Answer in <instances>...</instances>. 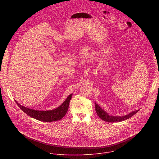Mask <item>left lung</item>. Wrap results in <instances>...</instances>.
<instances>
[{"mask_svg":"<svg viewBox=\"0 0 159 159\" xmlns=\"http://www.w3.org/2000/svg\"><path fill=\"white\" fill-rule=\"evenodd\" d=\"M95 108H96V111L97 112L98 115L101 120H102L104 121L110 122V123L120 122V121H123L126 120L127 119H129V118L133 116L134 114H136V113H137L139 111V109H138L137 111H134L129 113V114H128L127 115H125V116H112V115H108L105 111H104L96 102H95Z\"/></svg>","mask_w":159,"mask_h":159,"instance_id":"1","label":"left lung"}]
</instances>
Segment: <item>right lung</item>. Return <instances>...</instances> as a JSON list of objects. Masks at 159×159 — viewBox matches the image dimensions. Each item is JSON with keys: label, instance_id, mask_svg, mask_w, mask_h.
I'll return each instance as SVG.
<instances>
[{"label": "right lung", "instance_id": "add662e5", "mask_svg": "<svg viewBox=\"0 0 159 159\" xmlns=\"http://www.w3.org/2000/svg\"><path fill=\"white\" fill-rule=\"evenodd\" d=\"M72 97V94L69 95L65 101L57 108L48 111H39L32 109L19 104L16 101V102L19 108L30 117L37 120L44 122H52L61 120L64 117L69 109L70 101Z\"/></svg>", "mask_w": 159, "mask_h": 159}]
</instances>
